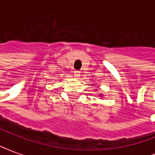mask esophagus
Masks as SVG:
<instances>
[{"mask_svg": "<svg viewBox=\"0 0 155 155\" xmlns=\"http://www.w3.org/2000/svg\"><path fill=\"white\" fill-rule=\"evenodd\" d=\"M73 75H74L75 78H78L80 77V75H81V72H80L79 71H74V72H73Z\"/></svg>", "mask_w": 155, "mask_h": 155, "instance_id": "1", "label": "esophagus"}]
</instances>
